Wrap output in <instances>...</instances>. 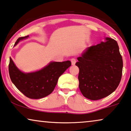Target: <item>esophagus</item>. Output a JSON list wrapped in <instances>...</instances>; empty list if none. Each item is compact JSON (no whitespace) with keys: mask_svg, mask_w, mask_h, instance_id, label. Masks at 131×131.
I'll list each match as a JSON object with an SVG mask.
<instances>
[{"mask_svg":"<svg viewBox=\"0 0 131 131\" xmlns=\"http://www.w3.org/2000/svg\"><path fill=\"white\" fill-rule=\"evenodd\" d=\"M76 62V59L75 58H72L71 59V62H72V64L73 66L74 65Z\"/></svg>","mask_w":131,"mask_h":131,"instance_id":"34e87169","label":"esophagus"}]
</instances>
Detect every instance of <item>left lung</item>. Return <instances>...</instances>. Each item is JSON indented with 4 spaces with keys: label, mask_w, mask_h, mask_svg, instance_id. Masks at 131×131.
Returning <instances> with one entry per match:
<instances>
[{
    "label": "left lung",
    "mask_w": 131,
    "mask_h": 131,
    "mask_svg": "<svg viewBox=\"0 0 131 131\" xmlns=\"http://www.w3.org/2000/svg\"><path fill=\"white\" fill-rule=\"evenodd\" d=\"M106 40L88 47L76 63L81 92L93 101L111 94L122 79L123 59L118 44L111 38Z\"/></svg>",
    "instance_id": "obj_1"
}]
</instances>
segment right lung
<instances>
[{"label":"right lung","instance_id":"obj_1","mask_svg":"<svg viewBox=\"0 0 131 131\" xmlns=\"http://www.w3.org/2000/svg\"><path fill=\"white\" fill-rule=\"evenodd\" d=\"M28 37V35L18 38L14 46L20 40ZM71 64L70 61L52 62L38 72L24 73L17 69L13 59L10 58L9 74L11 81L18 90L27 97L38 99L45 97L52 93L59 76Z\"/></svg>","mask_w":131,"mask_h":131}]
</instances>
